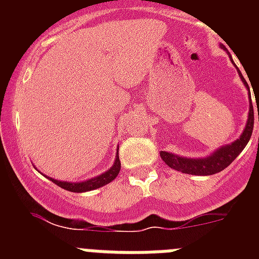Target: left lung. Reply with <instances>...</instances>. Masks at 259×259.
I'll return each mask as SVG.
<instances>
[{
	"label": "left lung",
	"instance_id": "left-lung-1",
	"mask_svg": "<svg viewBox=\"0 0 259 259\" xmlns=\"http://www.w3.org/2000/svg\"><path fill=\"white\" fill-rule=\"evenodd\" d=\"M224 49H226V48H224ZM231 61H232V58H231ZM237 71H239L240 77H241V80L244 81L245 87L249 89L248 83L245 81V79H244V76L241 75L240 70ZM249 96H250V93H249ZM258 122H259V110H258ZM253 127H254V111H253V104H251V100H250V109H249L248 123H246L245 130H244L242 135L240 136V139H237L235 143H232L231 145L223 146V148H219V149L217 150L214 154L210 155V157L200 158V159L182 158L167 152H161V157L162 159L166 162L167 166H170L171 168H174V170L182 171V172L184 174H191V175H214V174L221 172V171H223L226 167L230 166V164L236 159L237 155L244 150L246 144H248L249 140H250L251 132H253Z\"/></svg>",
	"mask_w": 259,
	"mask_h": 259
}]
</instances>
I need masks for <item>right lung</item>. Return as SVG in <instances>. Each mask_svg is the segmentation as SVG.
<instances>
[{
  "label": "right lung",
  "instance_id": "add662e5",
  "mask_svg": "<svg viewBox=\"0 0 259 259\" xmlns=\"http://www.w3.org/2000/svg\"><path fill=\"white\" fill-rule=\"evenodd\" d=\"M119 171H120V161H119V154L116 153L115 162H114V166L110 168L109 171H106L102 175L97 176V178H93L91 180H87L83 183H67V182H59V180H54L52 178H48V179L52 180L54 184H57L61 188L66 189V191L75 192V193H81V192H88L93 191V189H97L100 187H104L105 184H109L110 182H113L118 176Z\"/></svg>",
  "mask_w": 259,
  "mask_h": 259
}]
</instances>
